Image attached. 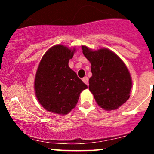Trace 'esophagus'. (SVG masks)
<instances>
[{
	"label": "esophagus",
	"instance_id": "1",
	"mask_svg": "<svg viewBox=\"0 0 154 154\" xmlns=\"http://www.w3.org/2000/svg\"><path fill=\"white\" fill-rule=\"evenodd\" d=\"M82 81H83L84 83L86 84L87 85H89V79H88V77H86V76H85L84 78H82Z\"/></svg>",
	"mask_w": 154,
	"mask_h": 154
}]
</instances>
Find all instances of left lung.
<instances>
[{
	"mask_svg": "<svg viewBox=\"0 0 154 154\" xmlns=\"http://www.w3.org/2000/svg\"><path fill=\"white\" fill-rule=\"evenodd\" d=\"M82 53L91 63L92 77L89 89L103 109H117L130 96V73L123 60L111 50L103 48L92 50L82 46Z\"/></svg>",
	"mask_w": 154,
	"mask_h": 154,
	"instance_id": "obj_1",
	"label": "left lung"
}]
</instances>
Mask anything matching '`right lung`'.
I'll use <instances>...</instances> for the list:
<instances>
[{
  "label": "right lung",
  "mask_w": 154,
  "mask_h": 154,
  "mask_svg": "<svg viewBox=\"0 0 154 154\" xmlns=\"http://www.w3.org/2000/svg\"><path fill=\"white\" fill-rule=\"evenodd\" d=\"M75 48L56 45L42 57L35 74V96L48 112L66 115L75 107L80 93L88 86L69 68Z\"/></svg>",
  "instance_id": "1"
}]
</instances>
